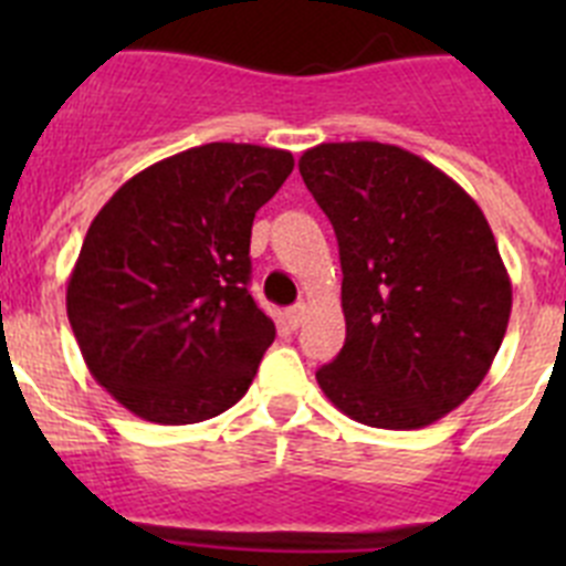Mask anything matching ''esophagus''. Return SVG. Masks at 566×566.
Wrapping results in <instances>:
<instances>
[{"mask_svg":"<svg viewBox=\"0 0 566 566\" xmlns=\"http://www.w3.org/2000/svg\"><path fill=\"white\" fill-rule=\"evenodd\" d=\"M303 317H306V303H297V306L286 308V323L292 328H297L303 323Z\"/></svg>","mask_w":566,"mask_h":566,"instance_id":"34e87169","label":"esophagus"}]
</instances>
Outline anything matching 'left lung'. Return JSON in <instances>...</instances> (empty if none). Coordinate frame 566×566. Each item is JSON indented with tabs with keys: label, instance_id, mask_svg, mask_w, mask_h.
<instances>
[{
	"label": "left lung",
	"instance_id": "8db88e82",
	"mask_svg": "<svg viewBox=\"0 0 566 566\" xmlns=\"http://www.w3.org/2000/svg\"><path fill=\"white\" fill-rule=\"evenodd\" d=\"M300 175L343 266L345 345L317 382L345 417L413 431L476 391L507 332L496 238L453 178L394 144H319Z\"/></svg>",
	"mask_w": 566,
	"mask_h": 566
}]
</instances>
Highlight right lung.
I'll list each match as a JSON object with an SVG mask.
<instances>
[{
	"label": "right lung",
	"mask_w": 566,
	"mask_h": 566,
	"mask_svg": "<svg viewBox=\"0 0 566 566\" xmlns=\"http://www.w3.org/2000/svg\"><path fill=\"white\" fill-rule=\"evenodd\" d=\"M286 149L214 142L133 175L87 229L67 317L90 374L135 417L192 424L249 391L274 323L249 294L252 221Z\"/></svg>",
	"instance_id": "right-lung-1"
}]
</instances>
